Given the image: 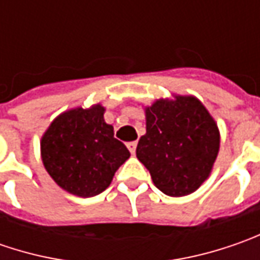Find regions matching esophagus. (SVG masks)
<instances>
[{"mask_svg": "<svg viewBox=\"0 0 260 260\" xmlns=\"http://www.w3.org/2000/svg\"><path fill=\"white\" fill-rule=\"evenodd\" d=\"M127 147H128L130 153H132V155H135L136 147H137V142H128V143H127Z\"/></svg>", "mask_w": 260, "mask_h": 260, "instance_id": "esophagus-1", "label": "esophagus"}]
</instances>
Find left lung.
<instances>
[{"mask_svg":"<svg viewBox=\"0 0 260 260\" xmlns=\"http://www.w3.org/2000/svg\"><path fill=\"white\" fill-rule=\"evenodd\" d=\"M146 135L136 149L153 184L166 195L194 192L208 178L220 149L214 118L195 96L176 95L146 107Z\"/></svg>","mask_w":260,"mask_h":260,"instance_id":"8db88e82","label":"left lung"}]
</instances>
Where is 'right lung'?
<instances>
[{
  "mask_svg": "<svg viewBox=\"0 0 260 260\" xmlns=\"http://www.w3.org/2000/svg\"><path fill=\"white\" fill-rule=\"evenodd\" d=\"M101 104L57 115L42 137V160L60 188L88 198L107 189L115 171L130 157L104 120Z\"/></svg>",
  "mask_w": 260,
  "mask_h": 260,
  "instance_id": "obj_1",
  "label": "right lung"
}]
</instances>
